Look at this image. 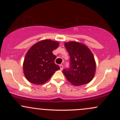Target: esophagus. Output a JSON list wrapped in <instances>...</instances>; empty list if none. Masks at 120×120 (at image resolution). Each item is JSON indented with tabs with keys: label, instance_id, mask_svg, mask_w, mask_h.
Listing matches in <instances>:
<instances>
[{
	"label": "esophagus",
	"instance_id": "obj_1",
	"mask_svg": "<svg viewBox=\"0 0 120 120\" xmlns=\"http://www.w3.org/2000/svg\"><path fill=\"white\" fill-rule=\"evenodd\" d=\"M60 70H63V65L62 64H60Z\"/></svg>",
	"mask_w": 120,
	"mask_h": 120
}]
</instances>
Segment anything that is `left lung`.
Instances as JSON below:
<instances>
[{
  "label": "left lung",
  "mask_w": 120,
  "mask_h": 120,
  "mask_svg": "<svg viewBox=\"0 0 120 120\" xmlns=\"http://www.w3.org/2000/svg\"><path fill=\"white\" fill-rule=\"evenodd\" d=\"M70 56V67L63 72L67 79L75 86L90 82L96 72L94 54L87 46L75 41L64 43Z\"/></svg>",
  "instance_id": "8db88e82"
}]
</instances>
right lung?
I'll return each instance as SVG.
<instances>
[{
	"label": "right lung",
	"mask_w": 120,
	"mask_h": 120,
	"mask_svg": "<svg viewBox=\"0 0 120 120\" xmlns=\"http://www.w3.org/2000/svg\"><path fill=\"white\" fill-rule=\"evenodd\" d=\"M59 43L50 39L37 42L28 50L23 63V71L32 83L42 85L48 81L60 67L54 63L56 56L52 52Z\"/></svg>",
	"instance_id": "add662e5"
}]
</instances>
